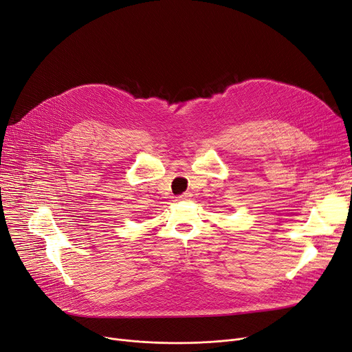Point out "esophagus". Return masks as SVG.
Instances as JSON below:
<instances>
[{
    "mask_svg": "<svg viewBox=\"0 0 352 352\" xmlns=\"http://www.w3.org/2000/svg\"><path fill=\"white\" fill-rule=\"evenodd\" d=\"M190 197H191V194H190V192H184V194L178 195V197H177V200H178V201H186V200H188Z\"/></svg>",
    "mask_w": 352,
    "mask_h": 352,
    "instance_id": "obj_1",
    "label": "esophagus"
}]
</instances>
